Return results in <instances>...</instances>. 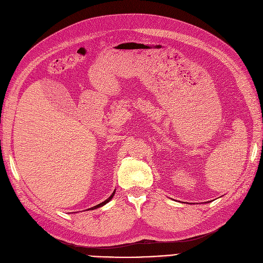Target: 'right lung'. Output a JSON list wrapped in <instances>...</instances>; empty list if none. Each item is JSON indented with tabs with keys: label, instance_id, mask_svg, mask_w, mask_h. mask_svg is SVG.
<instances>
[{
	"label": "right lung",
	"instance_id": "add662e5",
	"mask_svg": "<svg viewBox=\"0 0 263 263\" xmlns=\"http://www.w3.org/2000/svg\"><path fill=\"white\" fill-rule=\"evenodd\" d=\"M115 192H116V191H115ZM115 192H114V193H112V194H111V195H110V196H109V197H108V198H107V199H106V200H104V201H103V202H101V203H99V205H96V206H94V207H92V208H91V209H92V210H93V209H97V208H100V207H102V206H104V205H106V203H107V202H108V201H109V200H111V199H112V197H114V195H115Z\"/></svg>",
	"mask_w": 263,
	"mask_h": 263
}]
</instances>
